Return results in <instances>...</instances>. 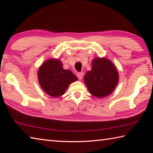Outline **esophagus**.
<instances>
[{"label":"esophagus","instance_id":"obj_1","mask_svg":"<svg viewBox=\"0 0 153 153\" xmlns=\"http://www.w3.org/2000/svg\"><path fill=\"white\" fill-rule=\"evenodd\" d=\"M77 77L79 79H82L83 77V73L82 72H78L77 74Z\"/></svg>","mask_w":153,"mask_h":153}]
</instances>
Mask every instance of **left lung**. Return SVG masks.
Instances as JSON below:
<instances>
[{
  "mask_svg": "<svg viewBox=\"0 0 153 153\" xmlns=\"http://www.w3.org/2000/svg\"><path fill=\"white\" fill-rule=\"evenodd\" d=\"M84 82L90 93L102 98L111 93L118 82V73L111 62L97 58L92 62V70L84 76Z\"/></svg>",
  "mask_w": 153,
  "mask_h": 153,
  "instance_id": "8db88e82",
  "label": "left lung"
}]
</instances>
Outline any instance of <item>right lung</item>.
I'll return each instance as SVG.
<instances>
[{
    "mask_svg": "<svg viewBox=\"0 0 153 153\" xmlns=\"http://www.w3.org/2000/svg\"><path fill=\"white\" fill-rule=\"evenodd\" d=\"M39 82L45 92L53 97L62 95L68 86L77 80L69 70H64L59 60L51 59L41 65L38 71Z\"/></svg>",
    "mask_w": 153,
    "mask_h": 153,
    "instance_id": "obj_1",
    "label": "right lung"
}]
</instances>
